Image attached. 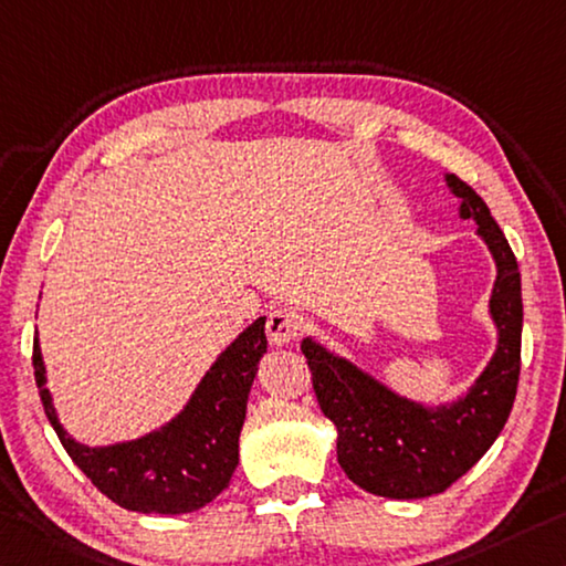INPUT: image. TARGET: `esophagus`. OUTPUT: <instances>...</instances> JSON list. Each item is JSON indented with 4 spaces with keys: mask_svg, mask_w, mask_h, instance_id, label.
I'll return each instance as SVG.
<instances>
[{
    "mask_svg": "<svg viewBox=\"0 0 566 566\" xmlns=\"http://www.w3.org/2000/svg\"><path fill=\"white\" fill-rule=\"evenodd\" d=\"M300 332H302V319L297 312L274 310L266 315V335H269V343L274 347L294 343V339L300 337Z\"/></svg>",
    "mask_w": 566,
    "mask_h": 566,
    "instance_id": "esophagus-1",
    "label": "esophagus"
}]
</instances>
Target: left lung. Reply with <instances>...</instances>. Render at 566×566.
<instances>
[{"mask_svg":"<svg viewBox=\"0 0 566 566\" xmlns=\"http://www.w3.org/2000/svg\"><path fill=\"white\" fill-rule=\"evenodd\" d=\"M448 186L463 201L461 217L479 223L499 264L491 297L499 349L469 396L451 408L426 410L312 339L302 343L319 408L339 430V465L349 481L385 499L433 496L459 481L499 438L518 388L524 304L516 256L486 201L459 176H448Z\"/></svg>","mask_w":566,"mask_h":566,"instance_id":"8db88e82","label":"left lung"}]
</instances>
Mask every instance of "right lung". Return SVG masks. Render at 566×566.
Segmentation results:
<instances>
[{
  "instance_id": "add662e5",
  "label": "right lung",
  "mask_w": 566,
  "mask_h": 566,
  "mask_svg": "<svg viewBox=\"0 0 566 566\" xmlns=\"http://www.w3.org/2000/svg\"><path fill=\"white\" fill-rule=\"evenodd\" d=\"M264 322V317L256 319L221 353L181 416L156 433L111 448L80 446L62 430L44 388L42 355L34 337L32 365L44 416L77 469L118 506L143 514H188L201 509L234 476L249 388L259 357L266 353Z\"/></svg>"
}]
</instances>
